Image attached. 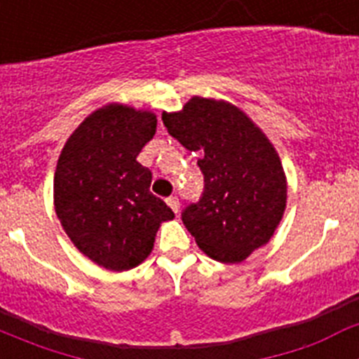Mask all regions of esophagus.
<instances>
[{
	"instance_id": "34e87169",
	"label": "esophagus",
	"mask_w": 359,
	"mask_h": 359,
	"mask_svg": "<svg viewBox=\"0 0 359 359\" xmlns=\"http://www.w3.org/2000/svg\"><path fill=\"white\" fill-rule=\"evenodd\" d=\"M167 205L172 208L174 214H177V210H180V201H177L176 196H170V198H167Z\"/></svg>"
}]
</instances>
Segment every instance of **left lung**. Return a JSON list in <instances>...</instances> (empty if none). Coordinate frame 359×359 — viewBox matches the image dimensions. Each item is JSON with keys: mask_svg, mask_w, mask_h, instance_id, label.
<instances>
[{"mask_svg": "<svg viewBox=\"0 0 359 359\" xmlns=\"http://www.w3.org/2000/svg\"><path fill=\"white\" fill-rule=\"evenodd\" d=\"M183 147L201 154L203 194L182 212L199 248L237 264L273 236L286 208V176L277 151L255 123L228 102L194 97L161 116Z\"/></svg>", "mask_w": 359, "mask_h": 359, "instance_id": "1", "label": "left lung"}]
</instances>
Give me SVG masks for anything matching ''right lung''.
Wrapping results in <instances>:
<instances>
[{
  "label": "right lung",
  "mask_w": 359,
  "mask_h": 359,
  "mask_svg": "<svg viewBox=\"0 0 359 359\" xmlns=\"http://www.w3.org/2000/svg\"><path fill=\"white\" fill-rule=\"evenodd\" d=\"M154 133L152 113L111 104L75 129L57 161V217L72 243L106 269L140 264L160 223L174 217L149 190L151 170L136 161Z\"/></svg>",
  "instance_id": "add662e5"
}]
</instances>
